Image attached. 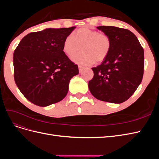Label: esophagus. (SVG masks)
Wrapping results in <instances>:
<instances>
[{"label":"esophagus","mask_w":159,"mask_h":159,"mask_svg":"<svg viewBox=\"0 0 159 159\" xmlns=\"http://www.w3.org/2000/svg\"><path fill=\"white\" fill-rule=\"evenodd\" d=\"M78 68H79V71H80V73H81V72L82 71V70H83V69H84V67L81 66H78Z\"/></svg>","instance_id":"1"}]
</instances>
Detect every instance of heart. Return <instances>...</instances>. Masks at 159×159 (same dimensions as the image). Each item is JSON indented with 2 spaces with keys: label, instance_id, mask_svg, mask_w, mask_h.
Masks as SVG:
<instances>
[{
  "label": "heart",
  "instance_id": "heart-1",
  "mask_svg": "<svg viewBox=\"0 0 159 159\" xmlns=\"http://www.w3.org/2000/svg\"><path fill=\"white\" fill-rule=\"evenodd\" d=\"M82 48L83 52L72 57V60L81 65H89L103 61L111 48V41L106 34L88 28H82L74 34L66 36L63 43V51L69 57Z\"/></svg>",
  "mask_w": 159,
  "mask_h": 159
}]
</instances>
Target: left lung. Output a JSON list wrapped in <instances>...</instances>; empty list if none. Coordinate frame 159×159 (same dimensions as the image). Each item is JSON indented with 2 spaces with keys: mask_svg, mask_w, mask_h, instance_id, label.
Masks as SVG:
<instances>
[{
  "mask_svg": "<svg viewBox=\"0 0 159 159\" xmlns=\"http://www.w3.org/2000/svg\"><path fill=\"white\" fill-rule=\"evenodd\" d=\"M97 28L109 36L111 48L102 64L91 68L94 75L88 83L89 89L99 100L121 103L141 83L144 50L136 36L127 29L107 26Z\"/></svg>",
  "mask_w": 159,
  "mask_h": 159,
  "instance_id": "8db88e82",
  "label": "left lung"
}]
</instances>
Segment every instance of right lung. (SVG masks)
Returning a JSON list of instances; mask_svg holds the SVG:
<instances>
[{"mask_svg":"<svg viewBox=\"0 0 159 159\" xmlns=\"http://www.w3.org/2000/svg\"><path fill=\"white\" fill-rule=\"evenodd\" d=\"M75 26L46 28L24 37L14 52V78L30 102L40 107L60 102L68 92L78 66L63 51V43Z\"/></svg>","mask_w":159,"mask_h":159,"instance_id":"add662e5","label":"right lung"}]
</instances>
